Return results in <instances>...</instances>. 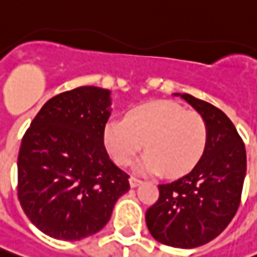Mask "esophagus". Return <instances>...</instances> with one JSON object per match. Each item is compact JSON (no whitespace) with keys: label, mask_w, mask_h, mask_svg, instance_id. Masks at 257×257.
Masks as SVG:
<instances>
[{"label":"esophagus","mask_w":257,"mask_h":257,"mask_svg":"<svg viewBox=\"0 0 257 257\" xmlns=\"http://www.w3.org/2000/svg\"><path fill=\"white\" fill-rule=\"evenodd\" d=\"M141 183H142V181H141L139 178H137V176H131V178H129V185H131L132 188H137Z\"/></svg>","instance_id":"1"}]
</instances>
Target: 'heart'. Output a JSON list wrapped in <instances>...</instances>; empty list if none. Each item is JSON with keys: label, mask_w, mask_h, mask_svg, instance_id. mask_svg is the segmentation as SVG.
<instances>
[{"label": "heart", "mask_w": 257, "mask_h": 257, "mask_svg": "<svg viewBox=\"0 0 257 257\" xmlns=\"http://www.w3.org/2000/svg\"><path fill=\"white\" fill-rule=\"evenodd\" d=\"M145 144L149 154L139 162V171L183 176L205 154L208 125L200 113L175 102L152 101L131 109L125 120H108L103 128V145L120 166L132 164Z\"/></svg>", "instance_id": "heart-1"}]
</instances>
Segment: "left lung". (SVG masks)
<instances>
[{"mask_svg": "<svg viewBox=\"0 0 257 257\" xmlns=\"http://www.w3.org/2000/svg\"><path fill=\"white\" fill-rule=\"evenodd\" d=\"M182 98L203 116L208 145L188 175L158 186L159 198L146 210V225L161 243L192 249L222 233L237 212L246 175L240 135L219 108L189 93Z\"/></svg>", "mask_w": 257, "mask_h": 257, "instance_id": "8db88e82", "label": "left lung"}]
</instances>
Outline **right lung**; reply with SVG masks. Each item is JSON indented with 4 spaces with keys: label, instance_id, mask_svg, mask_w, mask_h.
Segmentation results:
<instances>
[{
    "label": "right lung",
    "instance_id": "right-lung-1",
    "mask_svg": "<svg viewBox=\"0 0 257 257\" xmlns=\"http://www.w3.org/2000/svg\"><path fill=\"white\" fill-rule=\"evenodd\" d=\"M111 92L79 86L45 102L23 137L18 200L41 232L81 240L108 223L129 175L103 145Z\"/></svg>",
    "mask_w": 257,
    "mask_h": 257
}]
</instances>
